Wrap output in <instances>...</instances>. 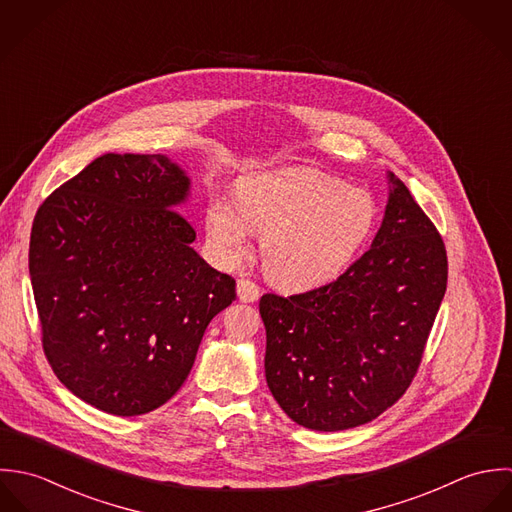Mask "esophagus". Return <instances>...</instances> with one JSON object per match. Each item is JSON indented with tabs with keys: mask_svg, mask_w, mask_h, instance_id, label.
<instances>
[{
	"mask_svg": "<svg viewBox=\"0 0 512 512\" xmlns=\"http://www.w3.org/2000/svg\"><path fill=\"white\" fill-rule=\"evenodd\" d=\"M237 297L243 303H255L259 299V287L249 279L237 281Z\"/></svg>",
	"mask_w": 512,
	"mask_h": 512,
	"instance_id": "34e87169",
	"label": "esophagus"
}]
</instances>
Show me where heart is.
I'll return each mask as SVG.
<instances>
[{"label":"heart","mask_w":512,"mask_h":512,"mask_svg":"<svg viewBox=\"0 0 512 512\" xmlns=\"http://www.w3.org/2000/svg\"><path fill=\"white\" fill-rule=\"evenodd\" d=\"M237 204L215 200L207 211V237L225 261L239 259L251 227L263 231L261 257L271 279L316 285L344 271L378 223L368 190L308 166H285L241 180Z\"/></svg>","instance_id":"heart-1"}]
</instances>
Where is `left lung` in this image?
Segmentation results:
<instances>
[{
	"instance_id": "1",
	"label": "left lung",
	"mask_w": 512,
	"mask_h": 512,
	"mask_svg": "<svg viewBox=\"0 0 512 512\" xmlns=\"http://www.w3.org/2000/svg\"><path fill=\"white\" fill-rule=\"evenodd\" d=\"M390 196L372 247L336 281L263 295L265 376L283 411L314 431L376 419L408 390L447 289V253L406 184Z\"/></svg>"
}]
</instances>
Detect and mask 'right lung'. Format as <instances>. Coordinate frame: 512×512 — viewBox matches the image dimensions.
<instances>
[{"instance_id": "obj_1", "label": "right lung", "mask_w": 512, "mask_h": 512, "mask_svg": "<svg viewBox=\"0 0 512 512\" xmlns=\"http://www.w3.org/2000/svg\"><path fill=\"white\" fill-rule=\"evenodd\" d=\"M192 182L164 154H104L33 219L29 275L61 384L112 415H142L186 382L235 281L192 247Z\"/></svg>"}]
</instances>
